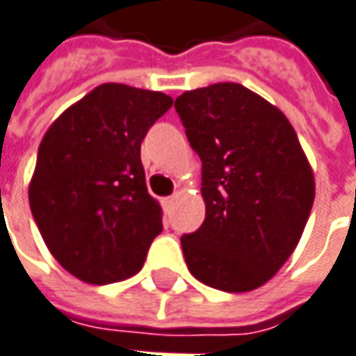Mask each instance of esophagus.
<instances>
[{
    "label": "esophagus",
    "instance_id": "34e87169",
    "mask_svg": "<svg viewBox=\"0 0 356 356\" xmlns=\"http://www.w3.org/2000/svg\"><path fill=\"white\" fill-rule=\"evenodd\" d=\"M173 201H175V197H165V199L161 201V202H163V209H165V211H167V209H169V207L173 204Z\"/></svg>",
    "mask_w": 356,
    "mask_h": 356
}]
</instances>
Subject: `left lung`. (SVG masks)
Listing matches in <instances>:
<instances>
[{"mask_svg": "<svg viewBox=\"0 0 356 356\" xmlns=\"http://www.w3.org/2000/svg\"><path fill=\"white\" fill-rule=\"evenodd\" d=\"M202 161L207 216L181 238L199 282L230 293L264 286L288 262L315 199V177L286 114L236 82L175 100Z\"/></svg>", "mask_w": 356, "mask_h": 356, "instance_id": "obj_1", "label": "left lung"}]
</instances>
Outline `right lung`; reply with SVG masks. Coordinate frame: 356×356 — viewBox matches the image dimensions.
<instances>
[{
	"label": "right lung",
	"mask_w": 356,
	"mask_h": 356,
	"mask_svg": "<svg viewBox=\"0 0 356 356\" xmlns=\"http://www.w3.org/2000/svg\"><path fill=\"white\" fill-rule=\"evenodd\" d=\"M171 104L163 92L106 82L43 136L29 207L49 252L80 282L106 286L138 274L161 232L140 147Z\"/></svg>",
	"instance_id": "1"
}]
</instances>
